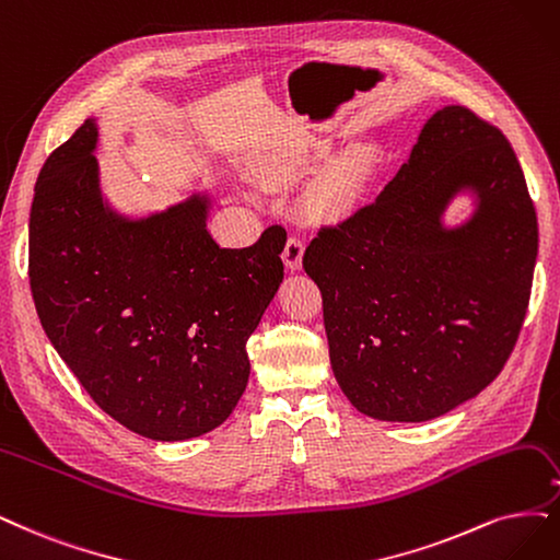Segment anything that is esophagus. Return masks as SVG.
I'll list each match as a JSON object with an SVG mask.
<instances>
[{
    "mask_svg": "<svg viewBox=\"0 0 560 560\" xmlns=\"http://www.w3.org/2000/svg\"><path fill=\"white\" fill-rule=\"evenodd\" d=\"M302 256H304V242L300 237H288L281 258L291 272H295V269L302 267Z\"/></svg>",
    "mask_w": 560,
    "mask_h": 560,
    "instance_id": "34e87169",
    "label": "esophagus"
}]
</instances>
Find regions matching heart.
I'll return each instance as SVG.
<instances>
[{
	"mask_svg": "<svg viewBox=\"0 0 560 560\" xmlns=\"http://www.w3.org/2000/svg\"><path fill=\"white\" fill-rule=\"evenodd\" d=\"M323 150H293L269 159L258 168V179L265 184H295L320 168ZM362 179V168L355 163L343 165L325 182L316 196V210L320 214H337L343 205L353 198Z\"/></svg>",
	"mask_w": 560,
	"mask_h": 560,
	"instance_id": "b5f03b06",
	"label": "heart"
}]
</instances>
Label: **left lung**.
I'll return each mask as SVG.
<instances>
[{"instance_id": "obj_1", "label": "left lung", "mask_w": 560, "mask_h": 560, "mask_svg": "<svg viewBox=\"0 0 560 560\" xmlns=\"http://www.w3.org/2000/svg\"><path fill=\"white\" fill-rule=\"evenodd\" d=\"M468 195L457 226L444 212ZM537 217L508 138L464 106L433 113L381 196L304 252L348 401L427 422L501 374L528 308Z\"/></svg>"}]
</instances>
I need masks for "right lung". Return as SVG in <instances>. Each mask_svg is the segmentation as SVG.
Wrapping results in <instances>:
<instances>
[{
  "label": "right lung",
  "mask_w": 560,
  "mask_h": 560,
  "mask_svg": "<svg viewBox=\"0 0 560 560\" xmlns=\"http://www.w3.org/2000/svg\"><path fill=\"white\" fill-rule=\"evenodd\" d=\"M96 119L48 156L30 212V283L59 358L113 420L152 441L217 429L248 383L246 339L283 281L285 231L221 248L196 191L129 217L103 198Z\"/></svg>",
  "instance_id": "obj_1"
}]
</instances>
